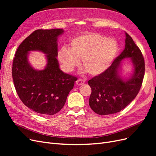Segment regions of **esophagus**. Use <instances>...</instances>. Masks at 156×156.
Here are the masks:
<instances>
[{
  "mask_svg": "<svg viewBox=\"0 0 156 156\" xmlns=\"http://www.w3.org/2000/svg\"><path fill=\"white\" fill-rule=\"evenodd\" d=\"M84 83H85V81H84L83 79H79L77 80L76 81V84H77V85H82V84H83Z\"/></svg>",
  "mask_w": 156,
  "mask_h": 156,
  "instance_id": "34e87169",
  "label": "esophagus"
}]
</instances>
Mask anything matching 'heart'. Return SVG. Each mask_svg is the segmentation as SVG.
<instances>
[{"mask_svg": "<svg viewBox=\"0 0 156 156\" xmlns=\"http://www.w3.org/2000/svg\"><path fill=\"white\" fill-rule=\"evenodd\" d=\"M118 51L119 45L116 40L98 33H87L71 40L69 49L62 47L58 56L66 72L73 71L82 59L84 72L96 76L110 67Z\"/></svg>", "mask_w": 156, "mask_h": 156, "instance_id": "b5f03b06", "label": "heart"}]
</instances>
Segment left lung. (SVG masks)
<instances>
[{
	"instance_id": "1",
	"label": "left lung",
	"mask_w": 156,
	"mask_h": 156,
	"mask_svg": "<svg viewBox=\"0 0 156 156\" xmlns=\"http://www.w3.org/2000/svg\"><path fill=\"white\" fill-rule=\"evenodd\" d=\"M125 48L105 72L89 80L92 93L89 105L100 115L115 114L124 108L137 95L143 81L145 64L140 50L126 32ZM130 58L134 72L130 78L124 80L119 70L122 60Z\"/></svg>"
}]
</instances>
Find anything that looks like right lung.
I'll return each instance as SVG.
<instances>
[{"label":"right lung","mask_w":156,"mask_h":156,"mask_svg":"<svg viewBox=\"0 0 156 156\" xmlns=\"http://www.w3.org/2000/svg\"><path fill=\"white\" fill-rule=\"evenodd\" d=\"M63 33L60 29L34 31L18 47L13 60L12 77L17 95L27 107L42 115H53L61 110L77 79L59 68L57 40ZM32 50L46 55L44 70H36L29 64L27 55Z\"/></svg>","instance_id":"right-lung-1"}]
</instances>
